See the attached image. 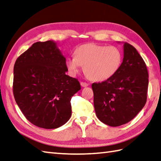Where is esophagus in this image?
<instances>
[{
    "label": "esophagus",
    "instance_id": "obj_1",
    "mask_svg": "<svg viewBox=\"0 0 161 161\" xmlns=\"http://www.w3.org/2000/svg\"><path fill=\"white\" fill-rule=\"evenodd\" d=\"M80 84L82 87H86L88 86V84H87L86 82H84V81H81Z\"/></svg>",
    "mask_w": 161,
    "mask_h": 161
}]
</instances>
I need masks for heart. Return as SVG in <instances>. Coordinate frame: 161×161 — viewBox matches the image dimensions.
Listing matches in <instances>:
<instances>
[{
    "label": "heart",
    "instance_id": "heart-1",
    "mask_svg": "<svg viewBox=\"0 0 161 161\" xmlns=\"http://www.w3.org/2000/svg\"><path fill=\"white\" fill-rule=\"evenodd\" d=\"M75 57L66 60V67L71 75L77 74L81 66L86 76L93 81H104L111 77L122 63V53L117 47L95 43L83 44L74 50Z\"/></svg>",
    "mask_w": 161,
    "mask_h": 161
}]
</instances>
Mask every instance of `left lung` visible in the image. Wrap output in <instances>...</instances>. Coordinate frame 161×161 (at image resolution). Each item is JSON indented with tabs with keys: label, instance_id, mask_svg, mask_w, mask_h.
I'll list each match as a JSON object with an SVG mask.
<instances>
[{
	"label": "left lung",
	"instance_id": "left-lung-1",
	"mask_svg": "<svg viewBox=\"0 0 161 161\" xmlns=\"http://www.w3.org/2000/svg\"><path fill=\"white\" fill-rule=\"evenodd\" d=\"M149 75L142 57L134 47L124 44V58L116 73L92 84L95 114L101 122L118 126L131 121L147 102Z\"/></svg>",
	"mask_w": 161,
	"mask_h": 161
}]
</instances>
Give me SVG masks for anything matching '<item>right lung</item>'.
<instances>
[{
	"mask_svg": "<svg viewBox=\"0 0 161 161\" xmlns=\"http://www.w3.org/2000/svg\"><path fill=\"white\" fill-rule=\"evenodd\" d=\"M66 58L56 43L36 42L17 58L14 66L13 93L29 122L43 129H56L70 119V100L81 89L66 74Z\"/></svg>",
	"mask_w": 161,
	"mask_h": 161,
	"instance_id": "add662e5",
	"label": "right lung"
}]
</instances>
